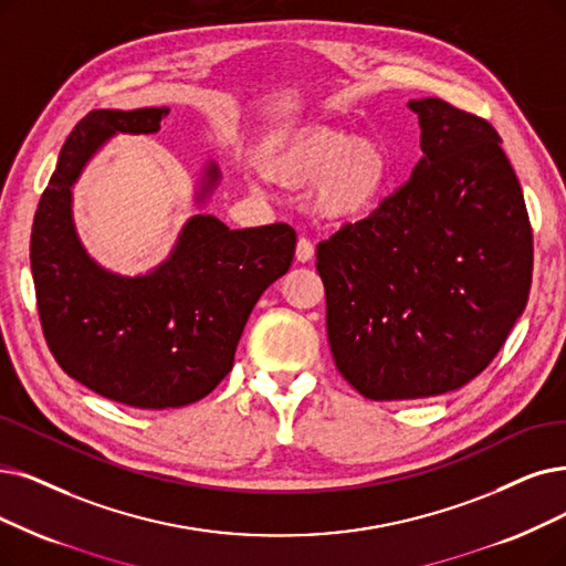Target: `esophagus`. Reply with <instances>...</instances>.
Wrapping results in <instances>:
<instances>
[{"mask_svg":"<svg viewBox=\"0 0 566 566\" xmlns=\"http://www.w3.org/2000/svg\"><path fill=\"white\" fill-rule=\"evenodd\" d=\"M313 253H315L313 243H311L306 237H302V239L297 241V248H295V258H297V262H311V260H313Z\"/></svg>","mask_w":566,"mask_h":566,"instance_id":"34e87169","label":"esophagus"}]
</instances>
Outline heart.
Segmentation results:
<instances>
[{
	"instance_id": "1",
	"label": "heart",
	"mask_w": 566,
	"mask_h": 566,
	"mask_svg": "<svg viewBox=\"0 0 566 566\" xmlns=\"http://www.w3.org/2000/svg\"><path fill=\"white\" fill-rule=\"evenodd\" d=\"M269 169L287 184H315L313 205L327 218L357 220L386 197L392 178L388 150L329 127H306L269 155Z\"/></svg>"
}]
</instances>
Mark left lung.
Instances as JSON below:
<instances>
[{
  "instance_id": "left-lung-1",
  "label": "left lung",
  "mask_w": 566,
  "mask_h": 566,
  "mask_svg": "<svg viewBox=\"0 0 566 566\" xmlns=\"http://www.w3.org/2000/svg\"><path fill=\"white\" fill-rule=\"evenodd\" d=\"M409 106L422 148L411 178L315 251L334 365L374 401L479 376L532 285V224L500 134L437 97Z\"/></svg>"
}]
</instances>
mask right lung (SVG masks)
I'll list each match as a JSON object with an SVG mask.
<instances>
[{"mask_svg": "<svg viewBox=\"0 0 566 566\" xmlns=\"http://www.w3.org/2000/svg\"><path fill=\"white\" fill-rule=\"evenodd\" d=\"M167 113L90 111L60 150L30 241L39 321L57 365L132 409H178L207 397L232 371L248 315L290 269L297 243L285 222L230 230L197 213L146 276L111 274L90 258L74 230L72 186L113 134H155ZM218 178L209 165L197 201Z\"/></svg>", "mask_w": 566, "mask_h": 566, "instance_id": "obj_1", "label": "right lung"}]
</instances>
